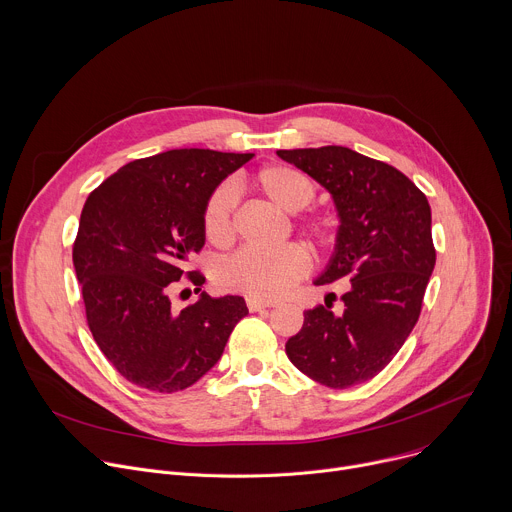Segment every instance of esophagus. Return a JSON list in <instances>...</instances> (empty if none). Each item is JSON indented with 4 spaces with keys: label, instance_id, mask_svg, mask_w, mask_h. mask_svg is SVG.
<instances>
[{
    "label": "esophagus",
    "instance_id": "obj_1",
    "mask_svg": "<svg viewBox=\"0 0 512 512\" xmlns=\"http://www.w3.org/2000/svg\"><path fill=\"white\" fill-rule=\"evenodd\" d=\"M271 306H273V302H265V300H259V298H247L249 312H263V310H267Z\"/></svg>",
    "mask_w": 512,
    "mask_h": 512
}]
</instances>
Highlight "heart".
Instances as JSON below:
<instances>
[{
	"label": "heart",
	"instance_id": "obj_1",
	"mask_svg": "<svg viewBox=\"0 0 512 512\" xmlns=\"http://www.w3.org/2000/svg\"><path fill=\"white\" fill-rule=\"evenodd\" d=\"M253 188L283 212H300L316 198V184L300 170L271 164L253 178ZM200 223L204 237L214 247H227L235 239V194L221 186L208 194L202 204ZM314 249L326 251L336 241V229L322 214H306L296 225ZM310 261L300 245L277 249L245 247L218 267V283L225 289L251 298L275 300L294 287L306 273Z\"/></svg>",
	"mask_w": 512,
	"mask_h": 512
}]
</instances>
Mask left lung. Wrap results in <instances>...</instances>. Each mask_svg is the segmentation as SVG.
<instances>
[{"instance_id":"obj_1","label":"left lung","mask_w":512,"mask_h":512,"mask_svg":"<svg viewBox=\"0 0 512 512\" xmlns=\"http://www.w3.org/2000/svg\"><path fill=\"white\" fill-rule=\"evenodd\" d=\"M277 156L310 174L334 198L340 229L336 251L316 285L348 281L332 312H304L302 330L285 344L304 375L332 389L377 377L419 320L435 265L431 208L425 194L397 168L342 145L279 150Z\"/></svg>"}]
</instances>
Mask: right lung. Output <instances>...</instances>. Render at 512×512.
<instances>
[{
	"label": "right lung",
	"instance_id": "1",
	"mask_svg": "<svg viewBox=\"0 0 512 512\" xmlns=\"http://www.w3.org/2000/svg\"><path fill=\"white\" fill-rule=\"evenodd\" d=\"M251 158L170 150L125 164L89 194L72 261L93 338L129 383L158 393L194 385L247 316L241 296L200 294L180 312L170 296L182 277L200 291L204 275L186 261L204 247L202 204Z\"/></svg>",
	"mask_w": 512,
	"mask_h": 512
}]
</instances>
